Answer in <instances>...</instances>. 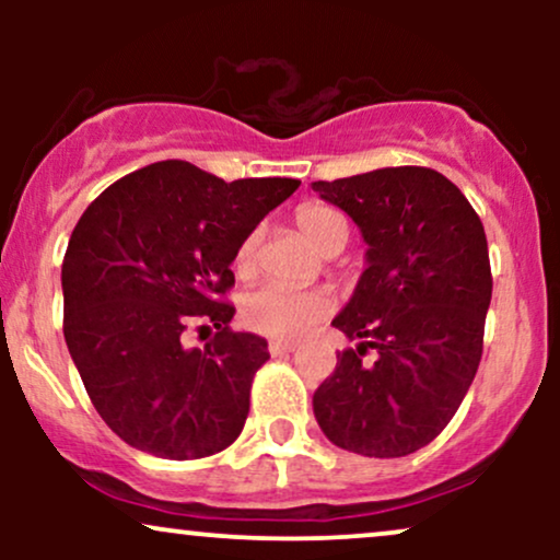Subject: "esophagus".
<instances>
[{
	"mask_svg": "<svg viewBox=\"0 0 560 560\" xmlns=\"http://www.w3.org/2000/svg\"><path fill=\"white\" fill-rule=\"evenodd\" d=\"M268 352H271L273 358L289 355V352H294V345H289V342H271V345H268Z\"/></svg>",
	"mask_w": 560,
	"mask_h": 560,
	"instance_id": "34e87169",
	"label": "esophagus"
}]
</instances>
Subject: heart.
<instances>
[{"label": "heart", "instance_id": "b5f03b06", "mask_svg": "<svg viewBox=\"0 0 560 560\" xmlns=\"http://www.w3.org/2000/svg\"><path fill=\"white\" fill-rule=\"evenodd\" d=\"M298 226L313 247L326 253L337 240L347 242V223L329 205H302L298 210ZM260 231H249L236 247L234 266L240 273H253L258 253ZM334 302L318 289H289L279 284H262L242 300V320L253 331L273 339H298L311 331L320 318L331 313Z\"/></svg>", "mask_w": 560, "mask_h": 560}]
</instances>
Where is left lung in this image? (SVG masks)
I'll return each mask as SVG.
<instances>
[{"label":"left lung","instance_id":"left-lung-1","mask_svg":"<svg viewBox=\"0 0 560 560\" xmlns=\"http://www.w3.org/2000/svg\"><path fill=\"white\" fill-rule=\"evenodd\" d=\"M361 229L365 271L331 320L358 347L313 395L337 447L400 458L434 440L464 402L481 361L492 300L487 236L450 178L421 165L313 182ZM369 349L374 364H363Z\"/></svg>","mask_w":560,"mask_h":560}]
</instances>
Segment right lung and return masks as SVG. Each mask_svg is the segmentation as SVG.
I'll list each match as a JSON object with an SVG mask.
<instances>
[{
	"label": "right lung",
	"mask_w": 560,
	"mask_h": 560,
	"mask_svg": "<svg viewBox=\"0 0 560 560\" xmlns=\"http://www.w3.org/2000/svg\"><path fill=\"white\" fill-rule=\"evenodd\" d=\"M298 178L223 182L163 160L107 186L75 223L62 260V331L96 413L120 440L158 458L226 450L249 413L268 361L258 334L234 331L236 247L298 189ZM217 326L197 351L183 331Z\"/></svg>",
	"instance_id": "add662e5"
}]
</instances>
